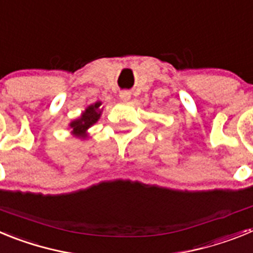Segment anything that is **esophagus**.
Instances as JSON below:
<instances>
[{
  "label": "esophagus",
  "mask_w": 253,
  "mask_h": 253,
  "mask_svg": "<svg viewBox=\"0 0 253 253\" xmlns=\"http://www.w3.org/2000/svg\"><path fill=\"white\" fill-rule=\"evenodd\" d=\"M120 99L123 100V101H128L129 99H130V92H129L128 90H124L120 92Z\"/></svg>",
  "instance_id": "esophagus-1"
}]
</instances>
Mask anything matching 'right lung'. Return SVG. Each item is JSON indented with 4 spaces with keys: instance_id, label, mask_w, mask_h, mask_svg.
Returning <instances> with one entry per match:
<instances>
[{
    "instance_id": "1",
    "label": "right lung",
    "mask_w": 253,
    "mask_h": 253,
    "mask_svg": "<svg viewBox=\"0 0 253 253\" xmlns=\"http://www.w3.org/2000/svg\"><path fill=\"white\" fill-rule=\"evenodd\" d=\"M100 105L101 102H96L95 105H91L86 109L82 116L80 119L75 120L69 124V126L72 128V133L77 137L84 138L86 137V130L90 128L91 125L95 124L97 120H99L100 115H101V111H100Z\"/></svg>"
}]
</instances>
